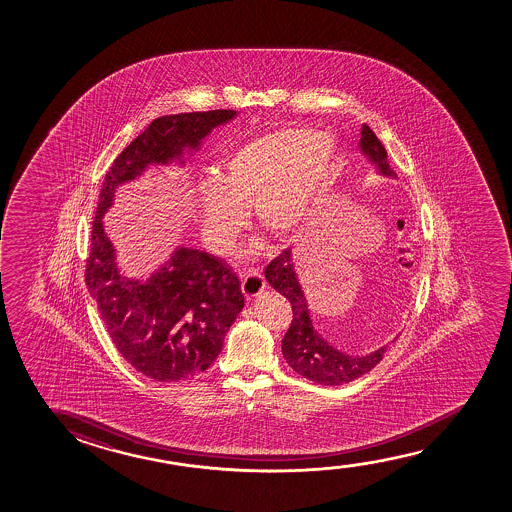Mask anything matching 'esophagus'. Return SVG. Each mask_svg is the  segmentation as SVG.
Instances as JSON below:
<instances>
[{
	"label": "esophagus",
	"mask_w": 512,
	"mask_h": 512,
	"mask_svg": "<svg viewBox=\"0 0 512 512\" xmlns=\"http://www.w3.org/2000/svg\"><path fill=\"white\" fill-rule=\"evenodd\" d=\"M241 288H243V294L252 299L264 290L266 287V280H264V274L260 273L259 269H248V271H241Z\"/></svg>",
	"instance_id": "34e87169"
}]
</instances>
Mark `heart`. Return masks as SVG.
Masks as SVG:
<instances>
[{
	"instance_id": "obj_1",
	"label": "heart",
	"mask_w": 512,
	"mask_h": 512,
	"mask_svg": "<svg viewBox=\"0 0 512 512\" xmlns=\"http://www.w3.org/2000/svg\"><path fill=\"white\" fill-rule=\"evenodd\" d=\"M336 141L311 127H280L239 141L197 199L204 236L215 252L231 246L243 211L252 204L257 224L274 236L301 227L329 180Z\"/></svg>"
}]
</instances>
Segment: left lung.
Listing matches in <instances>:
<instances>
[{
	"label": "left lung",
	"instance_id": "8db88e82",
	"mask_svg": "<svg viewBox=\"0 0 512 512\" xmlns=\"http://www.w3.org/2000/svg\"><path fill=\"white\" fill-rule=\"evenodd\" d=\"M360 148L364 155L369 157V161L376 164L381 175L395 176L388 164L385 147L381 145L378 136L372 133L371 127L365 124L362 127ZM266 280L274 290H278V294L287 297L292 306L294 318L281 341V351L287 364L297 374L320 385L337 386L364 376L381 362L386 346L372 351L369 355H348L334 348L313 327L306 297L299 281L295 278L290 248L283 250L276 259L267 264Z\"/></svg>",
	"mask_w": 512,
	"mask_h": 512
}]
</instances>
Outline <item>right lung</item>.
<instances>
[{
  "instance_id": "obj_1",
  "label": "right lung",
  "mask_w": 512,
  "mask_h": 512,
  "mask_svg": "<svg viewBox=\"0 0 512 512\" xmlns=\"http://www.w3.org/2000/svg\"><path fill=\"white\" fill-rule=\"evenodd\" d=\"M234 117V110H211L155 119L113 161L99 192L85 283L120 355L161 383L192 378L215 362L245 306L241 283L222 260L183 246L147 281L129 280L117 269L101 218L119 185L150 164L182 159L185 148L197 150L215 127Z\"/></svg>"
}]
</instances>
